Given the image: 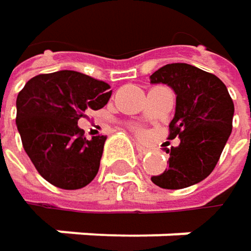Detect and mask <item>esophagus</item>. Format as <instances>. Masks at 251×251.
<instances>
[{"instance_id":"esophagus-1","label":"esophagus","mask_w":251,"mask_h":251,"mask_svg":"<svg viewBox=\"0 0 251 251\" xmlns=\"http://www.w3.org/2000/svg\"><path fill=\"white\" fill-rule=\"evenodd\" d=\"M136 151H138V154H139V155H145L150 150H148V148H145V147H142V145H136Z\"/></svg>"}]
</instances>
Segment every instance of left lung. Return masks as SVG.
<instances>
[{"instance_id": "obj_1", "label": "left lung", "mask_w": 251, "mask_h": 251, "mask_svg": "<svg viewBox=\"0 0 251 251\" xmlns=\"http://www.w3.org/2000/svg\"><path fill=\"white\" fill-rule=\"evenodd\" d=\"M151 84H166L176 94L170 138L178 147L167 150L169 169L152 176L163 189H184L212 173L232 130L234 103L226 84L214 74L189 64H169L150 76Z\"/></svg>"}]
</instances>
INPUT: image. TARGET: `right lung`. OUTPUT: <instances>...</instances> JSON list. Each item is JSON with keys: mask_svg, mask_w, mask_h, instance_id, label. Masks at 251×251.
<instances>
[{"mask_svg": "<svg viewBox=\"0 0 251 251\" xmlns=\"http://www.w3.org/2000/svg\"><path fill=\"white\" fill-rule=\"evenodd\" d=\"M109 88L104 81L64 70L33 76L19 93L16 125L23 148L50 184L75 190L96 177L106 136L87 139L78 119L88 109L104 107Z\"/></svg>", "mask_w": 251, "mask_h": 251, "instance_id": "right-lung-1", "label": "right lung"}]
</instances>
